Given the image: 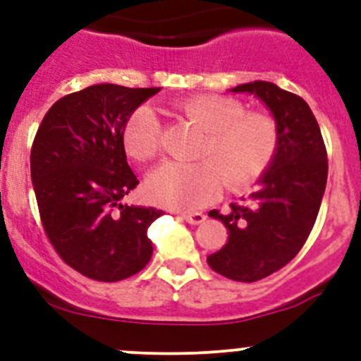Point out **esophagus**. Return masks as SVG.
<instances>
[{
    "label": "esophagus",
    "mask_w": 361,
    "mask_h": 361,
    "mask_svg": "<svg viewBox=\"0 0 361 361\" xmlns=\"http://www.w3.org/2000/svg\"><path fill=\"white\" fill-rule=\"evenodd\" d=\"M183 215V219L186 220V222H190V224H202L204 220H206V215L204 213H180Z\"/></svg>",
    "instance_id": "1"
}]
</instances>
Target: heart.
<instances>
[{
  "mask_svg": "<svg viewBox=\"0 0 361 361\" xmlns=\"http://www.w3.org/2000/svg\"><path fill=\"white\" fill-rule=\"evenodd\" d=\"M184 117L206 132L193 164L166 162L148 177L153 202L170 208H200L219 193L253 186L266 175L280 146L275 117L266 111H245L231 97L195 95L175 104ZM123 146L139 162L152 161L161 149V123L148 106L137 108L123 130Z\"/></svg>",
  "mask_w": 361,
  "mask_h": 361,
  "instance_id": "obj_1",
  "label": "heart"
}]
</instances>
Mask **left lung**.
<instances>
[{"mask_svg": "<svg viewBox=\"0 0 361 361\" xmlns=\"http://www.w3.org/2000/svg\"><path fill=\"white\" fill-rule=\"evenodd\" d=\"M262 99L280 130L275 161L245 204H231L226 215L209 216L228 228V242L208 264L219 275L237 282H257L289 264L304 247L320 212L327 184V149L311 108L300 95L273 82L238 85Z\"/></svg>", "mask_w": 361, "mask_h": 361, "instance_id": "left-lung-1", "label": "left lung"}]
</instances>
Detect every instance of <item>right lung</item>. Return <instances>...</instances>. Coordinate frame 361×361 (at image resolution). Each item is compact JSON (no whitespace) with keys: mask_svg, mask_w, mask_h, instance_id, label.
Returning <instances> with one entry per match:
<instances>
[{"mask_svg":"<svg viewBox=\"0 0 361 361\" xmlns=\"http://www.w3.org/2000/svg\"><path fill=\"white\" fill-rule=\"evenodd\" d=\"M161 88L94 85L52 104L30 149L41 224L63 262L97 282L133 276L152 258L161 209L121 200L139 184L126 162L124 124Z\"/></svg>","mask_w":361,"mask_h":361,"instance_id":"add662e5","label":"right lung"}]
</instances>
